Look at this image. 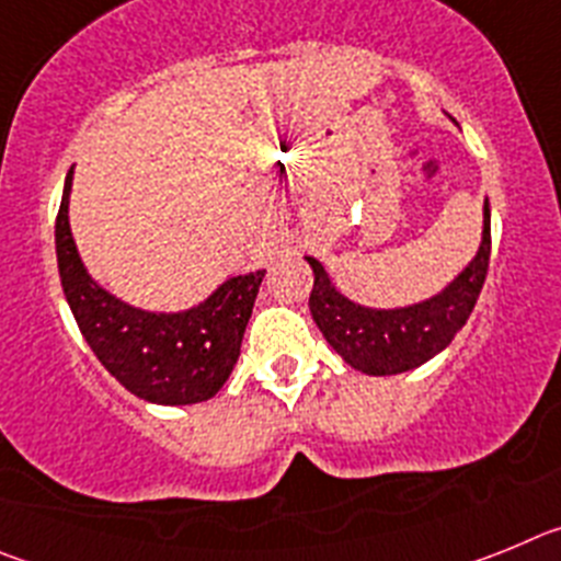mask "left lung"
I'll return each mask as SVG.
<instances>
[{"label": "left lung", "mask_w": 561, "mask_h": 561, "mask_svg": "<svg viewBox=\"0 0 561 561\" xmlns=\"http://www.w3.org/2000/svg\"><path fill=\"white\" fill-rule=\"evenodd\" d=\"M492 255V210L483 199V232L474 257L449 280L438 295L419 304L376 306L356 304L334 286L325 266L314 255H306L314 272V289L309 309L325 342L348 362L351 368L368 376H396L413 370L455 340L472 314L483 289Z\"/></svg>", "instance_id": "obj_1"}]
</instances>
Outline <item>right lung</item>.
<instances>
[{
	"mask_svg": "<svg viewBox=\"0 0 561 561\" xmlns=\"http://www.w3.org/2000/svg\"><path fill=\"white\" fill-rule=\"evenodd\" d=\"M69 168L56 219L64 297L89 348L128 393L151 404H196L225 388L241 354L266 270L232 275L205 300L180 311H148L112 295L83 266L69 227Z\"/></svg>",
	"mask_w": 561,
	"mask_h": 561,
	"instance_id": "obj_1",
	"label": "right lung"
}]
</instances>
